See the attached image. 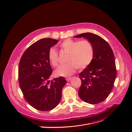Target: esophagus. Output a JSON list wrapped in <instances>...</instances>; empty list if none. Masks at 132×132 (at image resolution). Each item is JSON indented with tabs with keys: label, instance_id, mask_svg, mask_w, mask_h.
Here are the masks:
<instances>
[{
	"label": "esophagus",
	"instance_id": "1",
	"mask_svg": "<svg viewBox=\"0 0 132 132\" xmlns=\"http://www.w3.org/2000/svg\"><path fill=\"white\" fill-rule=\"evenodd\" d=\"M71 79H72V78H66V80L67 81H70Z\"/></svg>",
	"mask_w": 132,
	"mask_h": 132
}]
</instances>
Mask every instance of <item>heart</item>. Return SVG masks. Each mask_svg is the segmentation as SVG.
Instances as JSON below:
<instances>
[{
	"instance_id": "b5f03b06",
	"label": "heart",
	"mask_w": 132,
	"mask_h": 132,
	"mask_svg": "<svg viewBox=\"0 0 132 132\" xmlns=\"http://www.w3.org/2000/svg\"><path fill=\"white\" fill-rule=\"evenodd\" d=\"M60 49L68 53L67 62L68 63L55 71L58 77H68L72 75L76 68L83 70L88 67L93 60L94 50L92 44L88 40H74L67 38L59 44ZM48 61L52 66H59V54L55 48H50L48 51Z\"/></svg>"
}]
</instances>
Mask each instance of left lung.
Here are the masks:
<instances>
[{"mask_svg":"<svg viewBox=\"0 0 132 132\" xmlns=\"http://www.w3.org/2000/svg\"><path fill=\"white\" fill-rule=\"evenodd\" d=\"M74 37L87 39L94 50L90 64L79 74L82 82L79 96L91 104L100 103L108 97L115 81L116 67L113 51L107 42L97 35L86 32Z\"/></svg>","mask_w":132,"mask_h":132,"instance_id":"8db88e82","label":"left lung"}]
</instances>
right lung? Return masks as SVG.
Returning a JSON list of instances; mask_svg holds the SVG:
<instances>
[{
    "instance_id": "add662e5",
    "label": "right lung",
    "mask_w": 132,
    "mask_h": 132,
    "mask_svg": "<svg viewBox=\"0 0 132 132\" xmlns=\"http://www.w3.org/2000/svg\"><path fill=\"white\" fill-rule=\"evenodd\" d=\"M58 42L50 38L38 40L27 48L19 62L20 88L26 101L39 111H50L58 105L66 84L62 77L49 80L52 69L48 51Z\"/></svg>"
}]
</instances>
